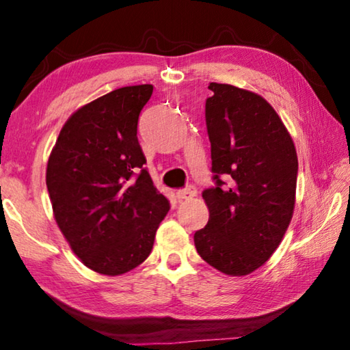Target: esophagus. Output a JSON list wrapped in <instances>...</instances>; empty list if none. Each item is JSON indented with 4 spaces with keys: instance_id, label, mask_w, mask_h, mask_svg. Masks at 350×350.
<instances>
[{
    "instance_id": "1",
    "label": "esophagus",
    "mask_w": 350,
    "mask_h": 350,
    "mask_svg": "<svg viewBox=\"0 0 350 350\" xmlns=\"http://www.w3.org/2000/svg\"><path fill=\"white\" fill-rule=\"evenodd\" d=\"M196 194H198V188L194 187V185H189L187 188L179 189V191L176 193V196H177V199H179V200H187V199L194 198V196H196Z\"/></svg>"
}]
</instances>
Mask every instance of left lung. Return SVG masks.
Segmentation results:
<instances>
[{
  "label": "left lung",
  "mask_w": 350,
  "mask_h": 350,
  "mask_svg": "<svg viewBox=\"0 0 350 350\" xmlns=\"http://www.w3.org/2000/svg\"><path fill=\"white\" fill-rule=\"evenodd\" d=\"M205 102L215 185L202 191L210 211L194 245L225 275L252 273L280 245L295 208L298 157L270 103L232 85L210 83Z\"/></svg>",
  "instance_id": "left-lung-1"
}]
</instances>
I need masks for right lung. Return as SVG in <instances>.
Wrapping results in <instances>:
<instances>
[{
	"mask_svg": "<svg viewBox=\"0 0 350 350\" xmlns=\"http://www.w3.org/2000/svg\"><path fill=\"white\" fill-rule=\"evenodd\" d=\"M151 85L116 90L75 111L51 152L46 185L55 221L91 270L122 275L150 256L170 202L154 187L137 139Z\"/></svg>",
	"mask_w": 350,
	"mask_h": 350,
	"instance_id": "add662e5",
	"label": "right lung"
}]
</instances>
